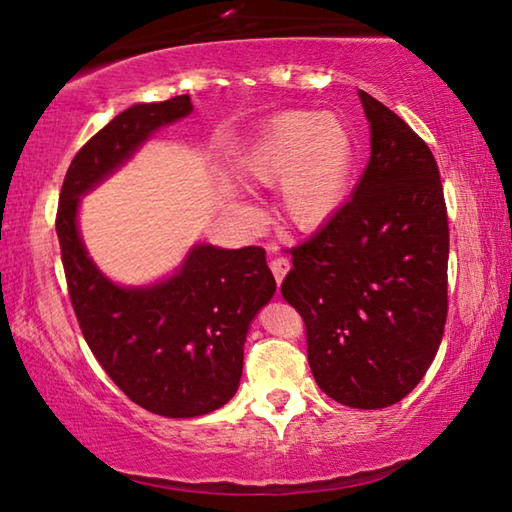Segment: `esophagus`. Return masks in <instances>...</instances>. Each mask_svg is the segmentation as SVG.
Listing matches in <instances>:
<instances>
[{"mask_svg": "<svg viewBox=\"0 0 512 512\" xmlns=\"http://www.w3.org/2000/svg\"><path fill=\"white\" fill-rule=\"evenodd\" d=\"M268 266H271V271H273V275H275L277 287H280L282 280H284V275H287V273H289V268H291L289 257H284V255L271 257V262H268Z\"/></svg>", "mask_w": 512, "mask_h": 512, "instance_id": "34e87169", "label": "esophagus"}]
</instances>
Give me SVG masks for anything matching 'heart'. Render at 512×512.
Masks as SVG:
<instances>
[{"label":"heart","mask_w":512,"mask_h":512,"mask_svg":"<svg viewBox=\"0 0 512 512\" xmlns=\"http://www.w3.org/2000/svg\"><path fill=\"white\" fill-rule=\"evenodd\" d=\"M354 142L339 117L318 112L277 115L255 146L237 162L248 185L280 183L282 219L300 230H316L339 210L348 194Z\"/></svg>","instance_id":"1"}]
</instances>
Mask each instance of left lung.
<instances>
[{"label":"left lung","mask_w":512,"mask_h":512,"mask_svg":"<svg viewBox=\"0 0 512 512\" xmlns=\"http://www.w3.org/2000/svg\"><path fill=\"white\" fill-rule=\"evenodd\" d=\"M359 97L370 162L350 201L289 250L282 296L305 323L320 391L384 409L418 386L443 341L449 225L429 146L384 103Z\"/></svg>","instance_id":"8db88e82"}]
</instances>
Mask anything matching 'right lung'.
I'll return each mask as SVG.
<instances>
[{"label":"right lung","mask_w":512,"mask_h":512,"mask_svg":"<svg viewBox=\"0 0 512 512\" xmlns=\"http://www.w3.org/2000/svg\"><path fill=\"white\" fill-rule=\"evenodd\" d=\"M192 108L183 94L119 112L74 155L56 212L69 300L85 341L128 400L164 418L205 415L237 393L248 325L275 293L266 250L196 246L167 282L121 289L85 253L76 207L153 131Z\"/></svg>","instance_id":"add662e5"}]
</instances>
